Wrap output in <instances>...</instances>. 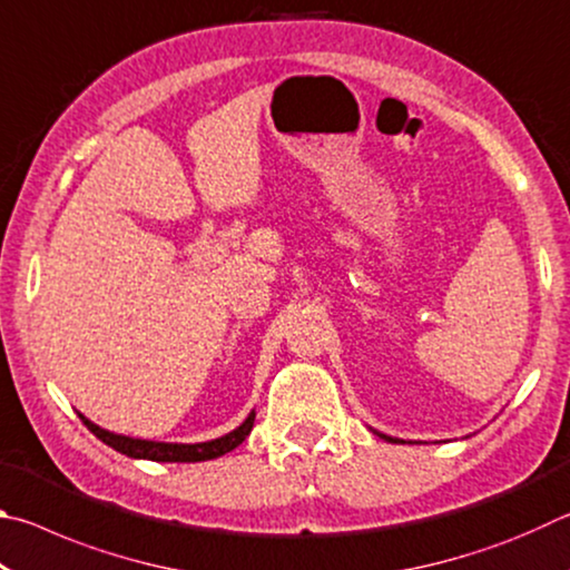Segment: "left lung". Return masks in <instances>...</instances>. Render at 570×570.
<instances>
[{
    "label": "left lung",
    "instance_id": "8db88e82",
    "mask_svg": "<svg viewBox=\"0 0 570 570\" xmlns=\"http://www.w3.org/2000/svg\"><path fill=\"white\" fill-rule=\"evenodd\" d=\"M372 430V428H370ZM374 435H380L382 440H387V442H404V440H400V438H392V435H384V432H377V430H372Z\"/></svg>",
    "mask_w": 570,
    "mask_h": 570
}]
</instances>
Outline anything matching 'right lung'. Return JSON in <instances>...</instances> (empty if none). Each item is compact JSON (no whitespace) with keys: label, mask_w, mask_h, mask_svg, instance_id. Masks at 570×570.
I'll return each mask as SVG.
<instances>
[{"label":"right lung","mask_w":570,"mask_h":570,"mask_svg":"<svg viewBox=\"0 0 570 570\" xmlns=\"http://www.w3.org/2000/svg\"><path fill=\"white\" fill-rule=\"evenodd\" d=\"M80 420L88 424V430L95 438L102 440L105 445H110L112 450L122 452L132 460H153V462H204V460H216L226 452L236 450L240 442L248 438L250 428H254L256 412L250 410L248 417L238 424L236 430L226 432L224 438L208 440V442H156V440H140V438H130V435H118V432H110L95 424L92 420L85 417L82 412Z\"/></svg>","instance_id":"obj_1"}]
</instances>
